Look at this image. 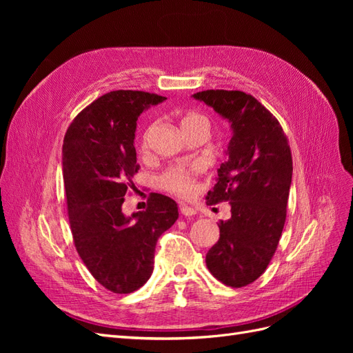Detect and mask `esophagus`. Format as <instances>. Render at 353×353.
Segmentation results:
<instances>
[{
  "label": "esophagus",
  "mask_w": 353,
  "mask_h": 353,
  "mask_svg": "<svg viewBox=\"0 0 353 353\" xmlns=\"http://www.w3.org/2000/svg\"><path fill=\"white\" fill-rule=\"evenodd\" d=\"M179 210H181V213H183L184 216H193V215H196V210L193 208L187 206V205H183V203H181V205H179Z\"/></svg>",
  "instance_id": "obj_1"
}]
</instances>
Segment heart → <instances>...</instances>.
Returning a JSON list of instances; mask_svg holds the SVG:
<instances>
[{
	"label": "heart",
	"mask_w": 353,
	"mask_h": 353,
	"mask_svg": "<svg viewBox=\"0 0 353 353\" xmlns=\"http://www.w3.org/2000/svg\"><path fill=\"white\" fill-rule=\"evenodd\" d=\"M183 130L187 131L190 128L197 126V125H208V121L199 113H188L183 117ZM156 125L152 123L150 126H147V130L143 134L141 138V147L147 148L148 144H150V138L154 132ZM200 165H176L166 169L165 172L159 176V185L163 190L169 191V193L176 194L179 197H184L193 193V190L196 188V176L200 172Z\"/></svg>",
	"instance_id": "1"
}]
</instances>
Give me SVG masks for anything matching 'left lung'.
<instances>
[{
  "mask_svg": "<svg viewBox=\"0 0 353 353\" xmlns=\"http://www.w3.org/2000/svg\"><path fill=\"white\" fill-rule=\"evenodd\" d=\"M193 99L231 125L227 159L206 196L208 205L228 201L231 218L219 221L206 265L221 283L243 287L259 279L279 245L292 185L290 147L280 122L249 94L208 90Z\"/></svg>",
  "mask_w": 353,
  "mask_h": 353,
  "instance_id": "obj_1",
  "label": "left lung"
}]
</instances>
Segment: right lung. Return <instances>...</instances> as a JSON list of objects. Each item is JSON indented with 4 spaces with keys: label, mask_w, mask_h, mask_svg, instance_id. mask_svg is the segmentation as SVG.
Listing matches in <instances>:
<instances>
[{
    "label": "right lung",
    "mask_w": 353,
    "mask_h": 353,
    "mask_svg": "<svg viewBox=\"0 0 353 353\" xmlns=\"http://www.w3.org/2000/svg\"><path fill=\"white\" fill-rule=\"evenodd\" d=\"M166 97L110 91L74 117L63 141V178L70 230L81 259L103 287L132 293L153 272L157 239L178 219V205L153 193L145 210L122 212L138 172L137 119Z\"/></svg>",
    "instance_id": "obj_1"
}]
</instances>
